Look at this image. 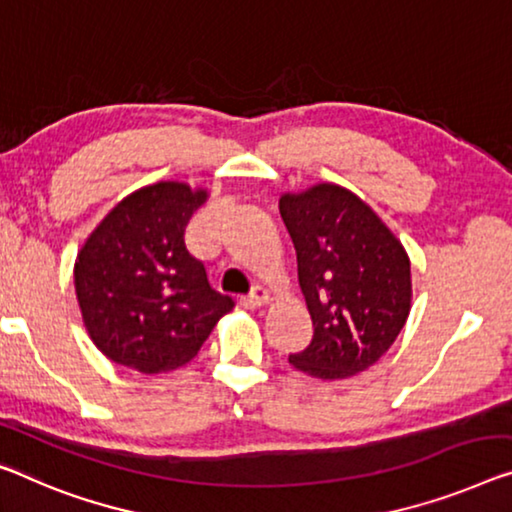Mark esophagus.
<instances>
[{
    "mask_svg": "<svg viewBox=\"0 0 512 512\" xmlns=\"http://www.w3.org/2000/svg\"><path fill=\"white\" fill-rule=\"evenodd\" d=\"M269 299H271L269 289H266V287H255L248 296H243L241 305H246V308H262V305L269 303Z\"/></svg>",
    "mask_w": 512,
    "mask_h": 512,
    "instance_id": "34e87169",
    "label": "esophagus"
}]
</instances>
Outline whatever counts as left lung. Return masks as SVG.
Wrapping results in <instances>:
<instances>
[{
	"label": "left lung",
	"mask_w": 512,
	"mask_h": 512,
	"mask_svg": "<svg viewBox=\"0 0 512 512\" xmlns=\"http://www.w3.org/2000/svg\"><path fill=\"white\" fill-rule=\"evenodd\" d=\"M280 216L315 329L289 363L317 379L368 370L409 317L411 266L402 243L361 197L333 183L282 195Z\"/></svg>",
	"instance_id": "obj_1"
}]
</instances>
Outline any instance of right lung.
I'll return each instance as SVG.
<instances>
[{"label":"right lung","mask_w":512,"mask_h":512,"mask_svg":"<svg viewBox=\"0 0 512 512\" xmlns=\"http://www.w3.org/2000/svg\"><path fill=\"white\" fill-rule=\"evenodd\" d=\"M207 200L186 183L160 181L121 200L75 262V294L94 345L144 375L188 363L234 308L188 253V220Z\"/></svg>","instance_id":"add662e5"}]
</instances>
